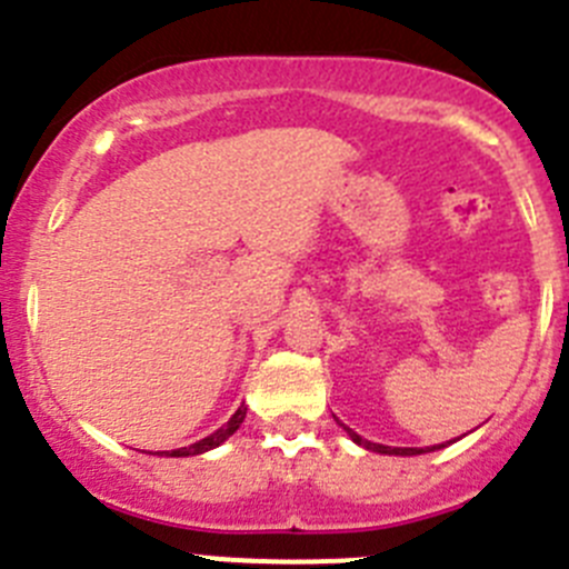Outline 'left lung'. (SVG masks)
Returning a JSON list of instances; mask_svg holds the SVG:
<instances>
[{
    "label": "left lung",
    "mask_w": 569,
    "mask_h": 569,
    "mask_svg": "<svg viewBox=\"0 0 569 569\" xmlns=\"http://www.w3.org/2000/svg\"><path fill=\"white\" fill-rule=\"evenodd\" d=\"M347 433H350V439L356 445H361V448L372 450V453H383V456H419V453H431V450H439L445 448V445H433V448H386V445H375V442H367V439L358 437L356 431H350V428H345Z\"/></svg>",
    "instance_id": "8db88e82"
}]
</instances>
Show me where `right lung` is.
Segmentation results:
<instances>
[{
	"instance_id": "1",
	"label": "right lung",
	"mask_w": 569,
	"mask_h": 569,
	"mask_svg": "<svg viewBox=\"0 0 569 569\" xmlns=\"http://www.w3.org/2000/svg\"><path fill=\"white\" fill-rule=\"evenodd\" d=\"M244 417H247V406L244 402H241L239 406V411L233 413V417L228 419V422L222 425V428H219V431H213L211 437H206V439H200V442H194V445H189V448H180V450H167V453H161V456H200V453H208V450H213V448H219V445L224 442V439H230L233 437L236 431H239V425L244 422Z\"/></svg>"
}]
</instances>
